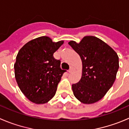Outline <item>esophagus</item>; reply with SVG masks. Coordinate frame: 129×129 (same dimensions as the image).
<instances>
[{
    "label": "esophagus",
    "mask_w": 129,
    "mask_h": 129,
    "mask_svg": "<svg viewBox=\"0 0 129 129\" xmlns=\"http://www.w3.org/2000/svg\"><path fill=\"white\" fill-rule=\"evenodd\" d=\"M72 71H73V67H71V68H70V69L69 70V72L71 73Z\"/></svg>",
    "instance_id": "obj_1"
}]
</instances>
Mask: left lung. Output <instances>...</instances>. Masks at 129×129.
<instances>
[{"label": "left lung", "instance_id": "left-lung-1", "mask_svg": "<svg viewBox=\"0 0 129 129\" xmlns=\"http://www.w3.org/2000/svg\"><path fill=\"white\" fill-rule=\"evenodd\" d=\"M69 44L82 61V76L72 84L74 95L84 104H90L101 100L111 88L119 69L117 53L102 40L93 36L84 37L79 44Z\"/></svg>", "mask_w": 129, "mask_h": 129}]
</instances>
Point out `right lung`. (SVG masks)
Here are the masks:
<instances>
[{
  "label": "right lung",
  "instance_id": "add662e5",
  "mask_svg": "<svg viewBox=\"0 0 129 129\" xmlns=\"http://www.w3.org/2000/svg\"><path fill=\"white\" fill-rule=\"evenodd\" d=\"M63 43L53 42L46 36L25 44L18 52L14 64L15 77L20 90L34 103L45 104L55 94L57 85L66 70L54 53Z\"/></svg>",
  "mask_w": 129,
  "mask_h": 129
}]
</instances>
